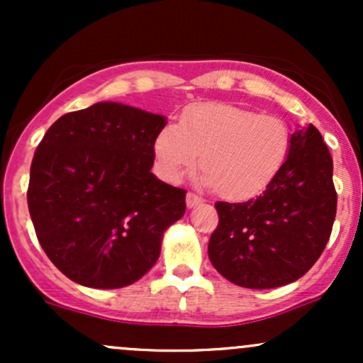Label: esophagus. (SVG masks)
Here are the masks:
<instances>
[{
	"label": "esophagus",
	"mask_w": 363,
	"mask_h": 363,
	"mask_svg": "<svg viewBox=\"0 0 363 363\" xmlns=\"http://www.w3.org/2000/svg\"><path fill=\"white\" fill-rule=\"evenodd\" d=\"M201 203H203V198H199L198 194L187 193V196H186V205H187V208H194V206L201 205Z\"/></svg>",
	"instance_id": "obj_1"
}]
</instances>
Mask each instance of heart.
<instances>
[{"label":"heart","mask_w":363,"mask_h":363,"mask_svg":"<svg viewBox=\"0 0 363 363\" xmlns=\"http://www.w3.org/2000/svg\"><path fill=\"white\" fill-rule=\"evenodd\" d=\"M160 174L177 181L198 164L201 182L220 196L242 201L259 194L277 177L290 150V128L272 114L222 102L196 104L179 124H167L155 138Z\"/></svg>","instance_id":"obj_1"}]
</instances>
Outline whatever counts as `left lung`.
<instances>
[{
  "label": "left lung",
  "instance_id": "8db88e82",
  "mask_svg": "<svg viewBox=\"0 0 363 363\" xmlns=\"http://www.w3.org/2000/svg\"><path fill=\"white\" fill-rule=\"evenodd\" d=\"M333 158L309 124L295 129L277 177L245 203H215L218 227L208 256L228 281L277 289L298 280L326 247L336 216Z\"/></svg>",
  "mask_w": 363,
  "mask_h": 363
}]
</instances>
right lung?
<instances>
[{"mask_svg":"<svg viewBox=\"0 0 363 363\" xmlns=\"http://www.w3.org/2000/svg\"><path fill=\"white\" fill-rule=\"evenodd\" d=\"M167 119L119 102L61 116L35 150L27 201L62 274L90 289L138 281L186 211V191L152 174Z\"/></svg>","mask_w":363,"mask_h":363,"instance_id":"right-lung-1","label":"right lung"}]
</instances>
